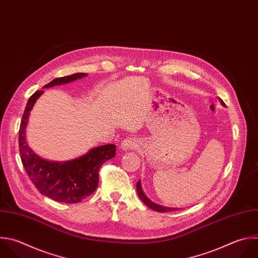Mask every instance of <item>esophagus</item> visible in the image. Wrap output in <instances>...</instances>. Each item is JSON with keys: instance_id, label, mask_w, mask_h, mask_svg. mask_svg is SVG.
<instances>
[{"instance_id": "esophagus-1", "label": "esophagus", "mask_w": 258, "mask_h": 258, "mask_svg": "<svg viewBox=\"0 0 258 258\" xmlns=\"http://www.w3.org/2000/svg\"><path fill=\"white\" fill-rule=\"evenodd\" d=\"M136 146V139L135 138H131L128 137L126 139L123 140V142L121 143V148L127 150V149H132Z\"/></svg>"}]
</instances>
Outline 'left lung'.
Masks as SVG:
<instances>
[{
	"label": "left lung",
	"instance_id": "obj_1",
	"mask_svg": "<svg viewBox=\"0 0 258 258\" xmlns=\"http://www.w3.org/2000/svg\"><path fill=\"white\" fill-rule=\"evenodd\" d=\"M220 101H221V103L224 105V103H223V101H222L221 99H220ZM136 188H137V194H138L139 198L141 199V201H142L147 207H149L150 209H152V210H154V211H156V212H160V213L170 212V211H175V210H177L176 208H166V207H163V206H160V205H157V204L151 202V201L145 196V194L143 192L142 187H141V182H140V180L137 181Z\"/></svg>",
	"mask_w": 258,
	"mask_h": 258
}]
</instances>
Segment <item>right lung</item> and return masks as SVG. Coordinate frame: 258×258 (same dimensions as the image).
<instances>
[{"instance_id": "1", "label": "right lung", "mask_w": 258, "mask_h": 258, "mask_svg": "<svg viewBox=\"0 0 258 258\" xmlns=\"http://www.w3.org/2000/svg\"><path fill=\"white\" fill-rule=\"evenodd\" d=\"M74 74L54 79L43 89L69 84L87 77ZM44 91L35 92L28 100L19 130V150L25 171L36 188L44 196L67 204H77L91 196L99 184V169L107 160L116 155V145L106 144L95 147L88 153L64 162L49 161L38 156L26 141V126L36 100Z\"/></svg>"}]
</instances>
